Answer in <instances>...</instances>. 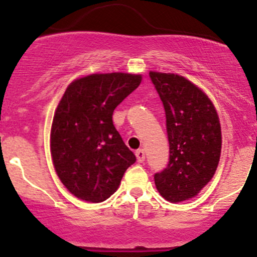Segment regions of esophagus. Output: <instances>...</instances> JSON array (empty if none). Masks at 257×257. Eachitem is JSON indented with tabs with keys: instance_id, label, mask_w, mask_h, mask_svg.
Returning <instances> with one entry per match:
<instances>
[{
	"instance_id": "34e87169",
	"label": "esophagus",
	"mask_w": 257,
	"mask_h": 257,
	"mask_svg": "<svg viewBox=\"0 0 257 257\" xmlns=\"http://www.w3.org/2000/svg\"><path fill=\"white\" fill-rule=\"evenodd\" d=\"M136 157L139 162H144L145 161V151L144 150H137L136 151Z\"/></svg>"
}]
</instances>
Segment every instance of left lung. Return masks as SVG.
Here are the masks:
<instances>
[{
  "label": "left lung",
  "mask_w": 257,
  "mask_h": 257,
  "mask_svg": "<svg viewBox=\"0 0 257 257\" xmlns=\"http://www.w3.org/2000/svg\"><path fill=\"white\" fill-rule=\"evenodd\" d=\"M166 113L168 165L155 173L158 192L168 202L195 197L213 178L221 151L218 113L199 88L177 74L150 71Z\"/></svg>",
  "instance_id": "1"
}]
</instances>
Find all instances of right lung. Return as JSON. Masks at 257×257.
Here are the masks:
<instances>
[{"label": "right lung", "instance_id": "right-lung-1", "mask_svg": "<svg viewBox=\"0 0 257 257\" xmlns=\"http://www.w3.org/2000/svg\"><path fill=\"white\" fill-rule=\"evenodd\" d=\"M141 75L91 74L73 81L63 95L50 131L53 165L79 199L106 200L136 162L112 122V113L141 83Z\"/></svg>", "mask_w": 257, "mask_h": 257}]
</instances>
